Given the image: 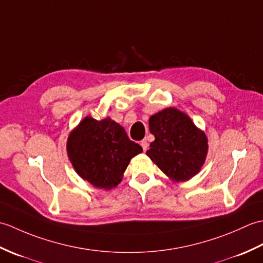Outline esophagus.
Wrapping results in <instances>:
<instances>
[{"instance_id":"obj_1","label":"esophagus","mask_w":263,"mask_h":263,"mask_svg":"<svg viewBox=\"0 0 263 263\" xmlns=\"http://www.w3.org/2000/svg\"><path fill=\"white\" fill-rule=\"evenodd\" d=\"M140 144H141V147H142V149H143V152H147V149H148V141H147V140H142V141L140 142Z\"/></svg>"}]
</instances>
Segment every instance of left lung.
Masks as SVG:
<instances>
[{"label":"left lung","instance_id":"8db88e82","mask_svg":"<svg viewBox=\"0 0 263 263\" xmlns=\"http://www.w3.org/2000/svg\"><path fill=\"white\" fill-rule=\"evenodd\" d=\"M155 141L148 157L175 181H186L199 173L205 160L208 141L191 119L176 108H166L149 119Z\"/></svg>","mask_w":263,"mask_h":263}]
</instances>
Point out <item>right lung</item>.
Wrapping results in <instances>:
<instances>
[{
	"mask_svg": "<svg viewBox=\"0 0 263 263\" xmlns=\"http://www.w3.org/2000/svg\"><path fill=\"white\" fill-rule=\"evenodd\" d=\"M141 152V146L108 117H86L68 139V155L76 172L93 186L106 190L121 182L131 158Z\"/></svg>",
	"mask_w": 263,
	"mask_h": 263,
	"instance_id": "add662e5",
	"label": "right lung"
}]
</instances>
